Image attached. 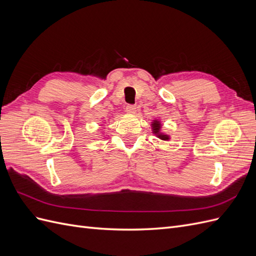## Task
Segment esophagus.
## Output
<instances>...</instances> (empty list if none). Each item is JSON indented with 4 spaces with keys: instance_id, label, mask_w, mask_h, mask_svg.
Returning a JSON list of instances; mask_svg holds the SVG:
<instances>
[{
    "instance_id": "esophagus-1",
    "label": "esophagus",
    "mask_w": 256,
    "mask_h": 256,
    "mask_svg": "<svg viewBox=\"0 0 256 256\" xmlns=\"http://www.w3.org/2000/svg\"><path fill=\"white\" fill-rule=\"evenodd\" d=\"M126 111L130 114H134L136 112V106H134V104H128L126 106Z\"/></svg>"
}]
</instances>
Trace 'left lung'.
<instances>
[{
  "label": "left lung",
  "instance_id": "8db88e82",
  "mask_svg": "<svg viewBox=\"0 0 256 256\" xmlns=\"http://www.w3.org/2000/svg\"><path fill=\"white\" fill-rule=\"evenodd\" d=\"M154 132H158V130L160 129V124L159 122H154ZM160 138H161V140H168V136H162V134H159L158 136Z\"/></svg>",
  "mask_w": 256,
  "mask_h": 256
}]
</instances>
